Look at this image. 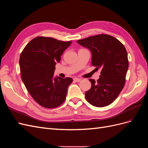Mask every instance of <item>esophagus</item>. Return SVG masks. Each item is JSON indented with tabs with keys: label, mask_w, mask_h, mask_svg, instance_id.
I'll use <instances>...</instances> for the list:
<instances>
[{
	"label": "esophagus",
	"mask_w": 148,
	"mask_h": 148,
	"mask_svg": "<svg viewBox=\"0 0 148 148\" xmlns=\"http://www.w3.org/2000/svg\"><path fill=\"white\" fill-rule=\"evenodd\" d=\"M73 80H74V82H79L80 81H81V79L78 78H74Z\"/></svg>",
	"instance_id": "34e87169"
}]
</instances>
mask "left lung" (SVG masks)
<instances>
[{
	"mask_svg": "<svg viewBox=\"0 0 148 148\" xmlns=\"http://www.w3.org/2000/svg\"><path fill=\"white\" fill-rule=\"evenodd\" d=\"M78 43L92 53L91 64L101 69L97 82L89 79L91 88L85 92L91 105L103 107L110 104L118 97L125 84L128 69V55L123 44L112 36L101 34L78 40Z\"/></svg>",
	"mask_w": 148,
	"mask_h": 148,
	"instance_id": "obj_1",
	"label": "left lung"
}]
</instances>
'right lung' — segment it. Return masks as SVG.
<instances>
[{
	"label": "right lung",
	"instance_id": "right-lung-1",
	"mask_svg": "<svg viewBox=\"0 0 148 148\" xmlns=\"http://www.w3.org/2000/svg\"><path fill=\"white\" fill-rule=\"evenodd\" d=\"M71 42L38 36L29 41L20 54L22 81L33 99L45 108H56L63 104L67 88L73 82L69 77L53 78L56 64Z\"/></svg>",
	"mask_w": 148,
	"mask_h": 148
}]
</instances>
